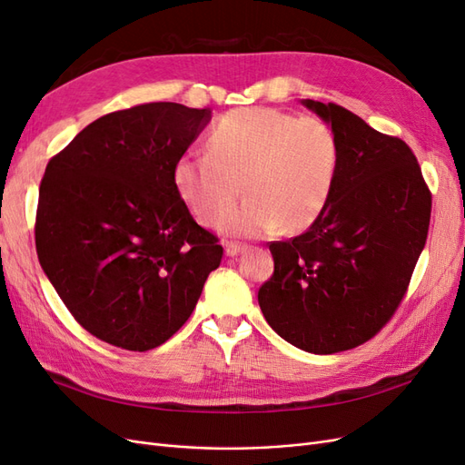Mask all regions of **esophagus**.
<instances>
[{"label":"esophagus","mask_w":465,"mask_h":465,"mask_svg":"<svg viewBox=\"0 0 465 465\" xmlns=\"http://www.w3.org/2000/svg\"><path fill=\"white\" fill-rule=\"evenodd\" d=\"M246 246L244 244H241V242H224V254L227 256H236V254H241V252L244 250Z\"/></svg>","instance_id":"34e87169"}]
</instances>
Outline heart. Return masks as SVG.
I'll use <instances>...</instances> for the list:
<instances>
[{
	"mask_svg": "<svg viewBox=\"0 0 465 465\" xmlns=\"http://www.w3.org/2000/svg\"><path fill=\"white\" fill-rule=\"evenodd\" d=\"M340 166L330 125L273 108H238L217 120L207 153L180 159V198L202 224L213 227L244 190L248 200L223 221L232 234L277 229L299 232L326 207Z\"/></svg>",
	"mask_w": 465,
	"mask_h": 465,
	"instance_id": "heart-1",
	"label": "heart"
}]
</instances>
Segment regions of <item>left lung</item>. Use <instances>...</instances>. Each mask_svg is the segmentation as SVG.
<instances>
[{
  "label": "left lung",
  "mask_w": 465,
  "mask_h": 465,
  "mask_svg": "<svg viewBox=\"0 0 465 465\" xmlns=\"http://www.w3.org/2000/svg\"><path fill=\"white\" fill-rule=\"evenodd\" d=\"M302 104L331 124L340 166L312 227L270 242L275 267L258 302L285 341L331 355L372 340L396 314L427 242L432 195L403 139L340 104Z\"/></svg>",
  "instance_id": "1"
}]
</instances>
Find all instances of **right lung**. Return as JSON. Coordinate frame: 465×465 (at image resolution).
I'll return each instance as SVG.
<instances>
[{"label":"right lung","mask_w":465,"mask_h":465,"mask_svg":"<svg viewBox=\"0 0 465 465\" xmlns=\"http://www.w3.org/2000/svg\"><path fill=\"white\" fill-rule=\"evenodd\" d=\"M207 108L147 103L94 120L50 159L35 241L72 316L114 347L149 351L184 326L223 258L174 171Z\"/></svg>","instance_id":"add662e5"}]
</instances>
